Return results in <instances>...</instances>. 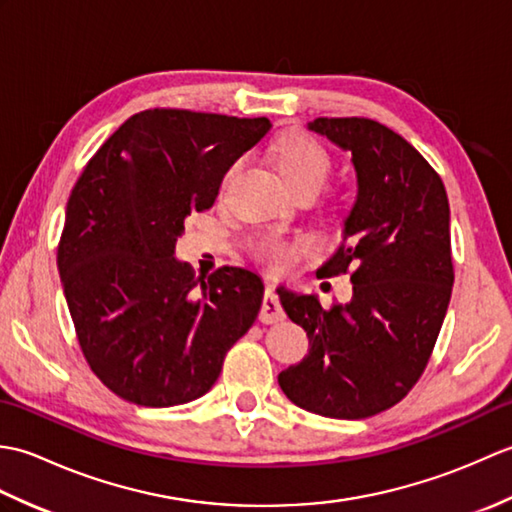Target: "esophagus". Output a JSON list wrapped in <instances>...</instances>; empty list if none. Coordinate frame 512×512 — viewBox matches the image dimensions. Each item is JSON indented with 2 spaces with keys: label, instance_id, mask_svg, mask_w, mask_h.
<instances>
[{
  "label": "esophagus",
  "instance_id": "1",
  "mask_svg": "<svg viewBox=\"0 0 512 512\" xmlns=\"http://www.w3.org/2000/svg\"><path fill=\"white\" fill-rule=\"evenodd\" d=\"M284 310H281V303L277 299V295L273 290H266L264 292V301H262V310H259V321L262 323H277V321H284Z\"/></svg>",
  "mask_w": 512,
  "mask_h": 512
}]
</instances>
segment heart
<instances>
[{
	"instance_id": "b5f03b06",
	"label": "heart",
	"mask_w": 512,
	"mask_h": 512,
	"mask_svg": "<svg viewBox=\"0 0 512 512\" xmlns=\"http://www.w3.org/2000/svg\"><path fill=\"white\" fill-rule=\"evenodd\" d=\"M277 167L292 187L303 189V187H317L328 180L332 171V156L330 151L325 149L317 138L308 134H288L277 143L275 149ZM242 160H235L231 167L224 171L220 191L224 193L231 184L233 176L237 173ZM317 250V242L308 235H281L275 231H264L259 233L253 242H250V253L268 266L270 270H288L295 266L301 257L312 255Z\"/></svg>"
}]
</instances>
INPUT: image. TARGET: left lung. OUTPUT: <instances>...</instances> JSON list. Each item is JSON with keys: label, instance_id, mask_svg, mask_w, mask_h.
Returning <instances> with one entry per match:
<instances>
[{"label": "left lung", "instance_id": "8db88e82", "mask_svg": "<svg viewBox=\"0 0 512 512\" xmlns=\"http://www.w3.org/2000/svg\"><path fill=\"white\" fill-rule=\"evenodd\" d=\"M352 151L358 195L343 242L319 273L350 275V303L279 290L281 308L308 332L310 352L279 374L297 407L361 420L394 407L418 383L453 288L449 198L420 151L372 118L308 125Z\"/></svg>", "mask_w": 512, "mask_h": 512}]
</instances>
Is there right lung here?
Returning a JSON list of instances; mask_svg holds the SVG:
<instances>
[{
    "mask_svg": "<svg viewBox=\"0 0 512 512\" xmlns=\"http://www.w3.org/2000/svg\"><path fill=\"white\" fill-rule=\"evenodd\" d=\"M268 129L264 116L154 107L127 118L76 180L59 273L85 361L118 398L176 407L204 396L255 323L262 279L224 266L195 292L193 268L173 248Z\"/></svg>",
    "mask_w": 512,
    "mask_h": 512,
    "instance_id": "add662e5",
    "label": "right lung"
}]
</instances>
